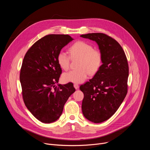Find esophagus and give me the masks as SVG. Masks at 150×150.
<instances>
[{
	"instance_id": "obj_1",
	"label": "esophagus",
	"mask_w": 150,
	"mask_h": 150,
	"mask_svg": "<svg viewBox=\"0 0 150 150\" xmlns=\"http://www.w3.org/2000/svg\"><path fill=\"white\" fill-rule=\"evenodd\" d=\"M74 88H75L76 90H78V89L79 88V85H78V84L75 83V84L74 85Z\"/></svg>"
}]
</instances>
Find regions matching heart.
I'll return each instance as SVG.
<instances>
[{
  "label": "heart",
  "instance_id": "b5f03b06",
  "mask_svg": "<svg viewBox=\"0 0 150 150\" xmlns=\"http://www.w3.org/2000/svg\"><path fill=\"white\" fill-rule=\"evenodd\" d=\"M69 55L63 51L59 52L57 62L59 67L67 71L70 66L71 60L78 59L77 69L63 74L62 79L65 82L79 83L87 79L88 74L94 75L100 69L103 63V54L100 50L83 41H78L69 48Z\"/></svg>",
  "mask_w": 150,
  "mask_h": 150
}]
</instances>
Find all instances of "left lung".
<instances>
[{"instance_id": "obj_1", "label": "left lung", "mask_w": 150, "mask_h": 150, "mask_svg": "<svg viewBox=\"0 0 150 150\" xmlns=\"http://www.w3.org/2000/svg\"><path fill=\"white\" fill-rule=\"evenodd\" d=\"M80 36L96 41L103 54L99 71L79 87L84 96L83 116L91 122L101 123L115 113L127 94L129 66L122 46L112 37L103 33Z\"/></svg>"}]
</instances>
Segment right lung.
I'll return each instance as SVG.
<instances>
[{
  "mask_svg": "<svg viewBox=\"0 0 150 150\" xmlns=\"http://www.w3.org/2000/svg\"><path fill=\"white\" fill-rule=\"evenodd\" d=\"M72 40L67 34L47 35L37 41L24 57L19 75L23 98L29 111L41 122L57 120L75 91L72 83L56 86L62 74L57 56Z\"/></svg>",
  "mask_w": 150,
  "mask_h": 150,
  "instance_id": "1",
  "label": "right lung"
}]
</instances>
